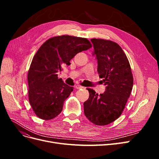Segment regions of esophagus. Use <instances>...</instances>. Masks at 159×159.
<instances>
[{
    "label": "esophagus",
    "instance_id": "esophagus-1",
    "mask_svg": "<svg viewBox=\"0 0 159 159\" xmlns=\"http://www.w3.org/2000/svg\"><path fill=\"white\" fill-rule=\"evenodd\" d=\"M75 88L76 89H82V88H84L83 86H81V85H79V84H77V85H75Z\"/></svg>",
    "mask_w": 159,
    "mask_h": 159
}]
</instances>
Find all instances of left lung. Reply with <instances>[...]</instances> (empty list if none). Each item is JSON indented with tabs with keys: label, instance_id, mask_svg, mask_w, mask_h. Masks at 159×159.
<instances>
[{
	"label": "left lung",
	"instance_id": "obj_1",
	"mask_svg": "<svg viewBox=\"0 0 159 159\" xmlns=\"http://www.w3.org/2000/svg\"><path fill=\"white\" fill-rule=\"evenodd\" d=\"M91 41L98 59L99 76L106 88L99 95L87 88L89 97L84 103V113L96 125H106L122 114L133 89V77L127 57L118 44L96 38Z\"/></svg>",
	"mask_w": 159,
	"mask_h": 159
}]
</instances>
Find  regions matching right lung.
<instances>
[{"mask_svg":"<svg viewBox=\"0 0 159 159\" xmlns=\"http://www.w3.org/2000/svg\"><path fill=\"white\" fill-rule=\"evenodd\" d=\"M91 47L87 38L69 35L50 38L40 47L28 72V99L37 117L51 120L61 112L74 88L57 78V72L70 65L78 53Z\"/></svg>","mask_w":159,"mask_h":159,"instance_id":"1","label":"right lung"}]
</instances>
